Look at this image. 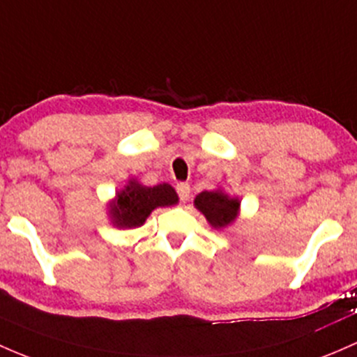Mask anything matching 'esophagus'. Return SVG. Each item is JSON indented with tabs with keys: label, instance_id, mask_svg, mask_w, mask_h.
Wrapping results in <instances>:
<instances>
[{
	"label": "esophagus",
	"instance_id": "1",
	"mask_svg": "<svg viewBox=\"0 0 357 357\" xmlns=\"http://www.w3.org/2000/svg\"><path fill=\"white\" fill-rule=\"evenodd\" d=\"M176 191H178L179 195V200L181 202H188L190 200V185L188 183H178V186H176Z\"/></svg>",
	"mask_w": 357,
	"mask_h": 357
}]
</instances>
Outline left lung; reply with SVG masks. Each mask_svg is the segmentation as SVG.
<instances>
[{
    "mask_svg": "<svg viewBox=\"0 0 357 357\" xmlns=\"http://www.w3.org/2000/svg\"><path fill=\"white\" fill-rule=\"evenodd\" d=\"M195 207L200 210L213 227H226L238 215L239 202L229 198L222 191H202L195 198Z\"/></svg>",
    "mask_w": 357,
    "mask_h": 357,
    "instance_id": "left-lung-1",
    "label": "left lung"
}]
</instances>
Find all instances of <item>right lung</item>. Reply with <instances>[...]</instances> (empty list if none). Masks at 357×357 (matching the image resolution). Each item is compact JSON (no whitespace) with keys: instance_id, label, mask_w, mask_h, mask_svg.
Instances as JSON below:
<instances>
[{"instance_id":"right-lung-1","label":"right lung","mask_w":357,"mask_h":357,"mask_svg":"<svg viewBox=\"0 0 357 357\" xmlns=\"http://www.w3.org/2000/svg\"><path fill=\"white\" fill-rule=\"evenodd\" d=\"M174 204H178V195L167 183L142 186L137 181H130L125 190L116 195V202L111 205L112 222L118 227H138L153 208Z\"/></svg>"}]
</instances>
